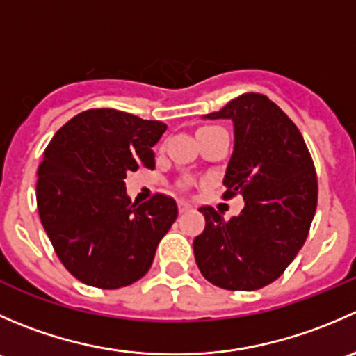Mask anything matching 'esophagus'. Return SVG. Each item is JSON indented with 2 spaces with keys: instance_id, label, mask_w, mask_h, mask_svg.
Masks as SVG:
<instances>
[{
  "instance_id": "1",
  "label": "esophagus",
  "mask_w": 356,
  "mask_h": 356,
  "mask_svg": "<svg viewBox=\"0 0 356 356\" xmlns=\"http://www.w3.org/2000/svg\"><path fill=\"white\" fill-rule=\"evenodd\" d=\"M189 204L186 203V201H179V211H181V213H184V211H188L189 210Z\"/></svg>"
}]
</instances>
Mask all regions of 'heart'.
Here are the masks:
<instances>
[{"label":"heart","mask_w":356,"mask_h":356,"mask_svg":"<svg viewBox=\"0 0 356 356\" xmlns=\"http://www.w3.org/2000/svg\"><path fill=\"white\" fill-rule=\"evenodd\" d=\"M203 129H213V127H201V129H200V131H203Z\"/></svg>","instance_id":"1"}]
</instances>
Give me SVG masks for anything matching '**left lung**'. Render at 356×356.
<instances>
[{"label":"left lung","instance_id":"left-lung-1","mask_svg":"<svg viewBox=\"0 0 356 356\" xmlns=\"http://www.w3.org/2000/svg\"><path fill=\"white\" fill-rule=\"evenodd\" d=\"M204 118L234 124L224 198L241 195L245 208L231 220L200 208L196 264L218 288L260 289L281 277L307 241L318 193L314 160L293 120L264 95L246 92Z\"/></svg>","mask_w":356,"mask_h":356}]
</instances>
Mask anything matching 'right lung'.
<instances>
[{
	"instance_id": "add662e5",
	"label": "right lung",
	"mask_w": 356,
	"mask_h": 356,
	"mask_svg": "<svg viewBox=\"0 0 356 356\" xmlns=\"http://www.w3.org/2000/svg\"><path fill=\"white\" fill-rule=\"evenodd\" d=\"M167 125L113 108L86 110L58 129L38 170L39 217L63 267L88 286L118 289L149 270L177 218L175 200L132 203L129 172L155 168Z\"/></svg>"
}]
</instances>
